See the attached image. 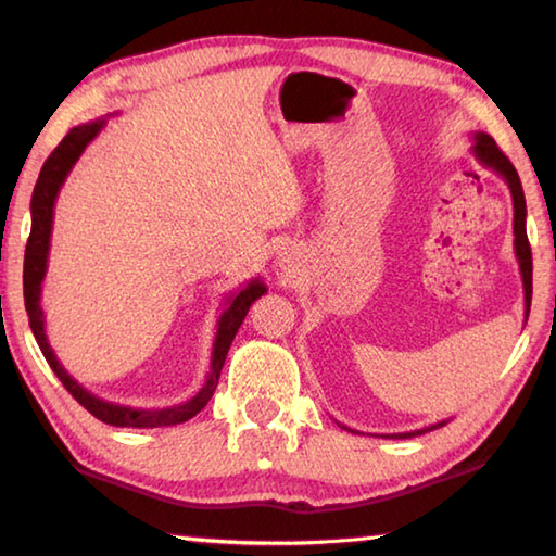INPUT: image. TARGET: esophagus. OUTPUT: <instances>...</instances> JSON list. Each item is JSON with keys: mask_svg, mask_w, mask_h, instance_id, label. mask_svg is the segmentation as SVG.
Here are the masks:
<instances>
[{"mask_svg": "<svg viewBox=\"0 0 556 556\" xmlns=\"http://www.w3.org/2000/svg\"><path fill=\"white\" fill-rule=\"evenodd\" d=\"M282 264H288V258H282Z\"/></svg>", "mask_w": 556, "mask_h": 556, "instance_id": "1", "label": "esophagus"}]
</instances>
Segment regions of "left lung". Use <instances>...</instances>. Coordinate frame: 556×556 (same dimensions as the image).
<instances>
[{"label": "left lung", "mask_w": 556, "mask_h": 556, "mask_svg": "<svg viewBox=\"0 0 556 556\" xmlns=\"http://www.w3.org/2000/svg\"><path fill=\"white\" fill-rule=\"evenodd\" d=\"M472 154L477 156V162L481 166H486L494 174H498L510 188V198H513V235H516V258L520 266V276H522V292H526V319L530 314V300H532V254H530V244H528V232H526V217H528V207H526V193H522L520 186V176L516 172V166L508 162V156L498 150V144L494 138L486 132H475L472 135ZM450 418L445 421H438L428 428H418V431H408V433H392L387 438H414V435H424L428 431H435V428H443ZM345 428V426H341ZM351 431V428H345ZM353 433V431H351Z\"/></svg>", "instance_id": "obj_1"}]
</instances>
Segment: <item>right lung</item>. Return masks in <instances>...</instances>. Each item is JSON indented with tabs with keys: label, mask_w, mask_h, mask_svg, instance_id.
Segmentation results:
<instances>
[{
	"label": "right lung",
	"mask_w": 556,
	"mask_h": 556,
	"mask_svg": "<svg viewBox=\"0 0 556 556\" xmlns=\"http://www.w3.org/2000/svg\"><path fill=\"white\" fill-rule=\"evenodd\" d=\"M103 128H106V118L81 123L77 128H72L65 138H62L58 148L52 150V154L43 164V169L38 174L34 195H30V237H28L26 256H24V302L28 312V324L52 372L58 375V380L65 384V390L75 396V400L87 408L91 416H97L99 421L109 426H121V428L176 426V424L188 421V418H193L207 402H211L219 380V372H223L229 345H232L239 327H242L249 307L254 305L261 295H266L268 288L264 286V280L254 278L249 280L244 288H239L237 292H229L225 298V305H223L225 309L217 319L211 372L205 377V384L188 402L162 406V408H138V406L106 402L101 400V396L91 394L87 387H81L75 377L65 370V365L58 361L55 351H52V345L48 343L46 314H43V307H40V292H43V278L48 274L52 215H55V201L60 195V188L67 181L72 166L77 164L81 152L87 150V144L97 138Z\"/></svg>",
	"instance_id": "add662e5"
}]
</instances>
